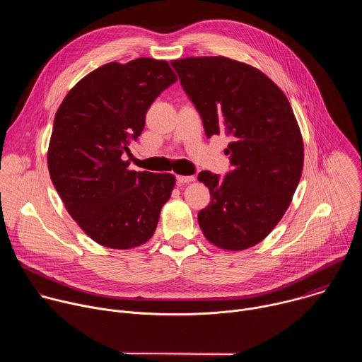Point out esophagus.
Listing matches in <instances>:
<instances>
[{"label": "esophagus", "instance_id": "1", "mask_svg": "<svg viewBox=\"0 0 362 362\" xmlns=\"http://www.w3.org/2000/svg\"><path fill=\"white\" fill-rule=\"evenodd\" d=\"M193 180H194L193 176H176V182H177L179 185H186V183L193 182Z\"/></svg>", "mask_w": 362, "mask_h": 362}]
</instances>
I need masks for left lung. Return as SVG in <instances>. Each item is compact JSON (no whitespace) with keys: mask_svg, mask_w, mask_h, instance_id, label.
<instances>
[{"mask_svg":"<svg viewBox=\"0 0 362 362\" xmlns=\"http://www.w3.org/2000/svg\"><path fill=\"white\" fill-rule=\"evenodd\" d=\"M208 137L230 139V170L197 179L211 203L197 214L214 245L242 250L259 243L286 212L300 179L303 144L286 95L262 71L226 57L170 63Z\"/></svg>","mask_w":362,"mask_h":362,"instance_id":"1","label":"left lung"}]
</instances>
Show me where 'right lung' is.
<instances>
[{"instance_id": "1", "label": "right lung", "mask_w": 362, "mask_h": 362, "mask_svg": "<svg viewBox=\"0 0 362 362\" xmlns=\"http://www.w3.org/2000/svg\"><path fill=\"white\" fill-rule=\"evenodd\" d=\"M176 80L165 60L109 63L80 80L56 113L51 182L71 218L103 246L130 249L156 230L175 176L129 170L123 154L141 134L153 101Z\"/></svg>"}]
</instances>
